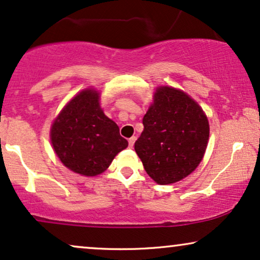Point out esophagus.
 I'll return each mask as SVG.
<instances>
[{
	"label": "esophagus",
	"instance_id": "esophagus-1",
	"mask_svg": "<svg viewBox=\"0 0 260 260\" xmlns=\"http://www.w3.org/2000/svg\"><path fill=\"white\" fill-rule=\"evenodd\" d=\"M135 141H136V137H135V136H133V137H130V138H129V147H130V148H133V147H134Z\"/></svg>",
	"mask_w": 260,
	"mask_h": 260
}]
</instances>
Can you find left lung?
I'll return each mask as SVG.
<instances>
[{"label": "left lung", "mask_w": 260, "mask_h": 260, "mask_svg": "<svg viewBox=\"0 0 260 260\" xmlns=\"http://www.w3.org/2000/svg\"><path fill=\"white\" fill-rule=\"evenodd\" d=\"M143 125L135 150L151 179L173 184L196 170L209 140L207 116L196 101L179 89L160 87Z\"/></svg>", "instance_id": "obj_1"}]
</instances>
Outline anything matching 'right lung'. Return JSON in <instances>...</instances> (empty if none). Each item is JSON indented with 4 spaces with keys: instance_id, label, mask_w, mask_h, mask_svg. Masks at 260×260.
Masks as SVG:
<instances>
[{
    "instance_id": "obj_1",
    "label": "right lung",
    "mask_w": 260,
    "mask_h": 260,
    "mask_svg": "<svg viewBox=\"0 0 260 260\" xmlns=\"http://www.w3.org/2000/svg\"><path fill=\"white\" fill-rule=\"evenodd\" d=\"M51 142L70 171L87 177L103 173L127 141L100 109L99 94L85 89L69 101L52 124Z\"/></svg>"
}]
</instances>
